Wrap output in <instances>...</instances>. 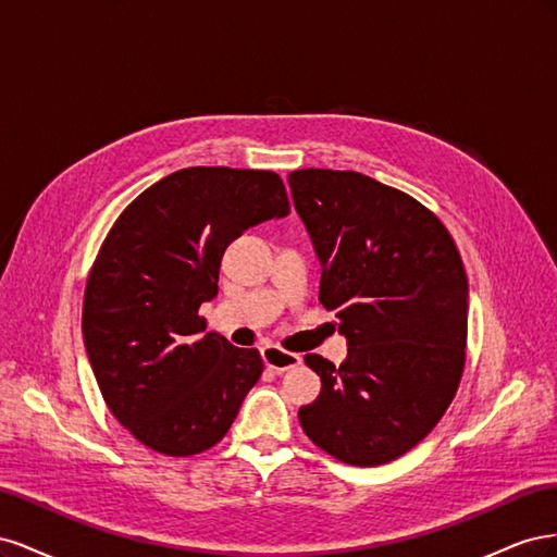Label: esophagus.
I'll use <instances>...</instances> for the list:
<instances>
[{"label": "esophagus", "instance_id": "1", "mask_svg": "<svg viewBox=\"0 0 557 557\" xmlns=\"http://www.w3.org/2000/svg\"><path fill=\"white\" fill-rule=\"evenodd\" d=\"M262 360L269 369H274L276 374H283V372H290V369L299 367L301 358L297 356V352H288L283 350L278 346H267L262 348Z\"/></svg>", "mask_w": 557, "mask_h": 557}]
</instances>
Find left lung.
Listing matches in <instances>:
<instances>
[{
  "instance_id": "left-lung-1",
  "label": "left lung",
  "mask_w": 557,
  "mask_h": 557,
  "mask_svg": "<svg viewBox=\"0 0 557 557\" xmlns=\"http://www.w3.org/2000/svg\"><path fill=\"white\" fill-rule=\"evenodd\" d=\"M295 209L323 267L318 299L339 318L348 356L309 352L320 395L301 430L332 458L376 467L440 423L465 369L469 285L444 223L360 172L297 170Z\"/></svg>"
}]
</instances>
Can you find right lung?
I'll return each instance as SVG.
<instances>
[{
  "mask_svg": "<svg viewBox=\"0 0 557 557\" xmlns=\"http://www.w3.org/2000/svg\"><path fill=\"white\" fill-rule=\"evenodd\" d=\"M290 213L264 170L188 166L150 185L113 223L83 297V342L99 391L134 440L172 458L227 434L262 376L256 348L205 332L225 248Z\"/></svg>",
  "mask_w": 557,
  "mask_h": 557,
  "instance_id": "right-lung-1",
  "label": "right lung"
}]
</instances>
